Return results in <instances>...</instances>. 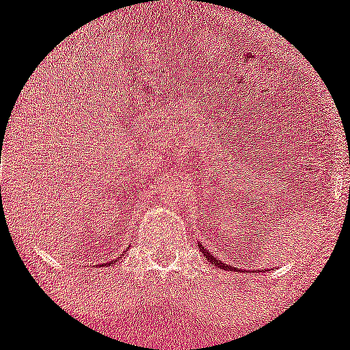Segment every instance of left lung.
<instances>
[{
  "instance_id": "1",
  "label": "left lung",
  "mask_w": 350,
  "mask_h": 350,
  "mask_svg": "<svg viewBox=\"0 0 350 350\" xmlns=\"http://www.w3.org/2000/svg\"><path fill=\"white\" fill-rule=\"evenodd\" d=\"M230 267H231V265H230ZM224 270H226V267H224ZM228 270H230V268H228Z\"/></svg>"
}]
</instances>
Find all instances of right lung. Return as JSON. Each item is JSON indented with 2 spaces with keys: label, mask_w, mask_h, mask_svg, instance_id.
Returning a JSON list of instances; mask_svg holds the SVG:
<instances>
[{
  "label": "right lung",
  "mask_w": 350,
  "mask_h": 350,
  "mask_svg": "<svg viewBox=\"0 0 350 350\" xmlns=\"http://www.w3.org/2000/svg\"><path fill=\"white\" fill-rule=\"evenodd\" d=\"M117 260H119V256H117V258L113 260V262H110V263H105V267H112V265H116V263H117ZM102 267H104V265H102Z\"/></svg>",
  "instance_id": "1"
}]
</instances>
